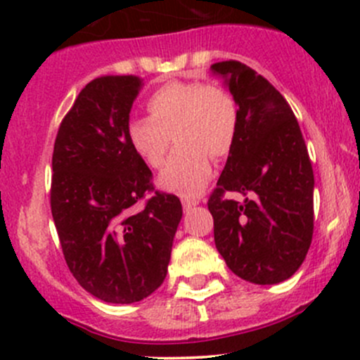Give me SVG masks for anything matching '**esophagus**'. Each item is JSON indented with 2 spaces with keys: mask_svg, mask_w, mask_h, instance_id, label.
<instances>
[{
  "mask_svg": "<svg viewBox=\"0 0 360 360\" xmlns=\"http://www.w3.org/2000/svg\"><path fill=\"white\" fill-rule=\"evenodd\" d=\"M198 203H200V200H198V198H188V197L183 198L184 209H191V207L198 205Z\"/></svg>",
  "mask_w": 360,
  "mask_h": 360,
  "instance_id": "1",
  "label": "esophagus"
}]
</instances>
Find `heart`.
I'll return each instance as SVG.
<instances>
[{
  "instance_id": "obj_1",
  "label": "heart",
  "mask_w": 360,
  "mask_h": 360,
  "mask_svg": "<svg viewBox=\"0 0 360 360\" xmlns=\"http://www.w3.org/2000/svg\"><path fill=\"white\" fill-rule=\"evenodd\" d=\"M146 111L150 118H134L127 125L130 148L148 167L160 169L176 137L179 148L160 176V186L195 197L212 177V155L226 157L235 143L233 97L217 85L169 82L148 97Z\"/></svg>"
}]
</instances>
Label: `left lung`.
I'll list each match as a JSON object with an SVG mask.
<instances>
[{"label": "left lung", "instance_id": "8db88e82", "mask_svg": "<svg viewBox=\"0 0 360 360\" xmlns=\"http://www.w3.org/2000/svg\"><path fill=\"white\" fill-rule=\"evenodd\" d=\"M238 106L235 143L210 193L214 242L228 268L252 284L296 274L314 235V169L291 106L238 60L212 64ZM226 193H242L244 202Z\"/></svg>", "mask_w": 360, "mask_h": 360}]
</instances>
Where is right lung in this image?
I'll return each mask as SVG.
<instances>
[{"instance_id":"1","label":"right lung","mask_w":360,"mask_h":360,"mask_svg":"<svg viewBox=\"0 0 360 360\" xmlns=\"http://www.w3.org/2000/svg\"><path fill=\"white\" fill-rule=\"evenodd\" d=\"M141 85L134 75L86 83L53 144L50 207L64 259L78 284L106 303L157 291L183 216L179 198L155 188L127 139Z\"/></svg>"}]
</instances>
